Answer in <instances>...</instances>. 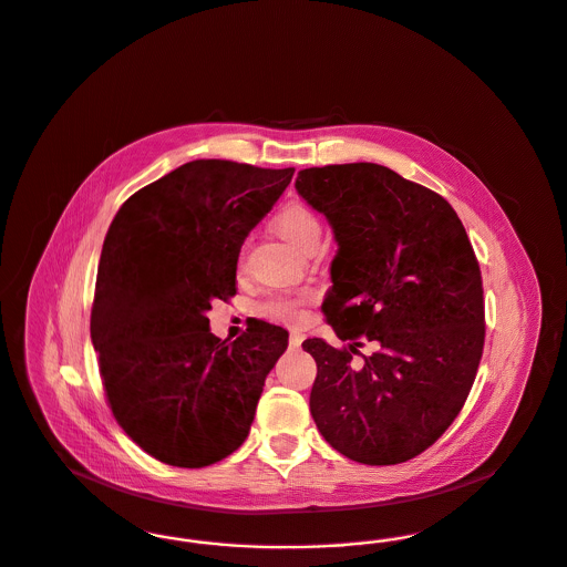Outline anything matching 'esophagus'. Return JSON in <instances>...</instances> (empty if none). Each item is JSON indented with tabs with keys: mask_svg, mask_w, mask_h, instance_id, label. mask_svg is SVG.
I'll return each instance as SVG.
<instances>
[{
	"mask_svg": "<svg viewBox=\"0 0 567 567\" xmlns=\"http://www.w3.org/2000/svg\"><path fill=\"white\" fill-rule=\"evenodd\" d=\"M301 342H303V333H301V331H291V333H289V344H291L293 349H297Z\"/></svg>",
	"mask_w": 567,
	"mask_h": 567,
	"instance_id": "esophagus-1",
	"label": "esophagus"
}]
</instances>
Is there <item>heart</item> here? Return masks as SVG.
I'll return each mask as SVG.
<instances>
[{"mask_svg": "<svg viewBox=\"0 0 567 567\" xmlns=\"http://www.w3.org/2000/svg\"><path fill=\"white\" fill-rule=\"evenodd\" d=\"M274 229L278 231V236H282L287 243L293 244L299 250L312 252L321 243L323 223H321V216L317 215V210L310 208L308 204L291 202L274 216ZM312 299L315 293L308 289L299 293H274L257 306V312L271 321L296 323L303 315V306H308Z\"/></svg>", "mask_w": 567, "mask_h": 567, "instance_id": "heart-1", "label": "heart"}]
</instances>
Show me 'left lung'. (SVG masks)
Here are the masks:
<instances>
[{
	"mask_svg": "<svg viewBox=\"0 0 567 567\" xmlns=\"http://www.w3.org/2000/svg\"><path fill=\"white\" fill-rule=\"evenodd\" d=\"M296 189L333 227L323 301L347 347L312 338V419L344 457L421 455L465 404L485 347L483 276L453 206L378 163L308 167ZM365 341L375 352H360Z\"/></svg>",
	"mask_w": 567,
	"mask_h": 567,
	"instance_id": "obj_1",
	"label": "left lung"
}]
</instances>
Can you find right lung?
<instances>
[{"label":"right lung","instance_id":"add662e5","mask_svg":"<svg viewBox=\"0 0 567 567\" xmlns=\"http://www.w3.org/2000/svg\"><path fill=\"white\" fill-rule=\"evenodd\" d=\"M293 172L185 163L135 190L110 223L91 340L116 423L162 463L213 465L248 435L289 333L255 321L229 344L210 333L206 312L236 296L244 240Z\"/></svg>","mask_w":567,"mask_h":567}]
</instances>
